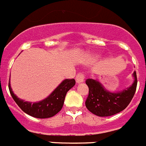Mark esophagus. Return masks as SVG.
Here are the masks:
<instances>
[{
	"mask_svg": "<svg viewBox=\"0 0 146 146\" xmlns=\"http://www.w3.org/2000/svg\"><path fill=\"white\" fill-rule=\"evenodd\" d=\"M84 76L82 73H78L76 76V81L77 83H81L84 82Z\"/></svg>",
	"mask_w": 146,
	"mask_h": 146,
	"instance_id": "34e87169",
	"label": "esophagus"
}]
</instances>
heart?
Here are the masks:
<instances>
[{
    "instance_id": "heart-1",
    "label": "heart",
    "mask_w": 146,
    "mask_h": 146,
    "mask_svg": "<svg viewBox=\"0 0 146 146\" xmlns=\"http://www.w3.org/2000/svg\"><path fill=\"white\" fill-rule=\"evenodd\" d=\"M92 57H94V58H95V57H97V56H92Z\"/></svg>"
}]
</instances>
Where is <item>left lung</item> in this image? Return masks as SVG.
I'll return each instance as SVG.
<instances>
[{
    "instance_id": "8db88e82",
    "label": "left lung",
    "mask_w": 146,
    "mask_h": 146,
    "mask_svg": "<svg viewBox=\"0 0 146 146\" xmlns=\"http://www.w3.org/2000/svg\"><path fill=\"white\" fill-rule=\"evenodd\" d=\"M133 77L134 82L131 86L118 93L108 91L98 81L86 79L89 94L85 105L88 111L99 117H109L123 111L131 102L137 89V78L135 71Z\"/></svg>"
}]
</instances>
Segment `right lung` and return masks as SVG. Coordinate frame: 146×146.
<instances>
[{"mask_svg":"<svg viewBox=\"0 0 146 146\" xmlns=\"http://www.w3.org/2000/svg\"><path fill=\"white\" fill-rule=\"evenodd\" d=\"M76 84L74 79H67L64 80L56 88V90L45 100L38 102L31 103L18 99L13 94L9 82V90L13 100L22 111L32 117L39 119L50 118L58 113L63 107L67 92Z\"/></svg>","mask_w":146,"mask_h":146,"instance_id":"add662e5","label":"right lung"}]
</instances>
